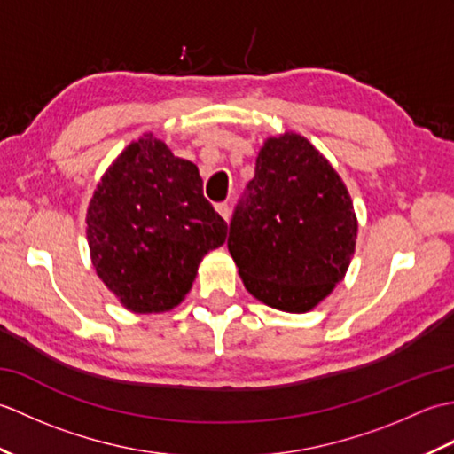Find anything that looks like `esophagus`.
Listing matches in <instances>:
<instances>
[{
  "instance_id": "esophagus-1",
  "label": "esophagus",
  "mask_w": 454,
  "mask_h": 454,
  "mask_svg": "<svg viewBox=\"0 0 454 454\" xmlns=\"http://www.w3.org/2000/svg\"><path fill=\"white\" fill-rule=\"evenodd\" d=\"M215 208H216L218 215H220L222 218H224L226 222L230 220V207L226 205V202H218V205H215Z\"/></svg>"
}]
</instances>
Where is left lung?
Segmentation results:
<instances>
[{
    "label": "left lung",
    "instance_id": "left-lung-1",
    "mask_svg": "<svg viewBox=\"0 0 454 454\" xmlns=\"http://www.w3.org/2000/svg\"><path fill=\"white\" fill-rule=\"evenodd\" d=\"M359 222L340 173L296 132L269 137L230 222L244 286L277 310L310 312L343 281Z\"/></svg>",
    "mask_w": 454,
    "mask_h": 454
}]
</instances>
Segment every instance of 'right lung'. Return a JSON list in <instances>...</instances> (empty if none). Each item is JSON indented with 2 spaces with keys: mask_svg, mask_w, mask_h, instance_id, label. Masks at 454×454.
I'll return each mask as SVG.
<instances>
[{
  "mask_svg": "<svg viewBox=\"0 0 454 454\" xmlns=\"http://www.w3.org/2000/svg\"><path fill=\"white\" fill-rule=\"evenodd\" d=\"M85 222L95 273L134 314L181 304L202 257L228 232L202 195L195 163L173 156L152 132L130 142L103 173Z\"/></svg>",
  "mask_w": 454,
  "mask_h": 454,
  "instance_id": "add662e5",
  "label": "right lung"
}]
</instances>
